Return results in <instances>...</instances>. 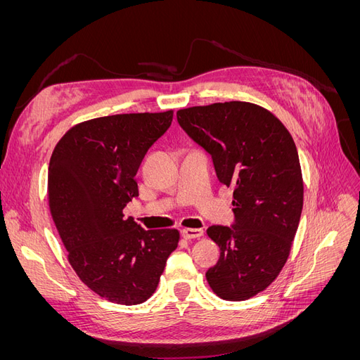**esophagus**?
<instances>
[{
    "label": "esophagus",
    "instance_id": "esophagus-1",
    "mask_svg": "<svg viewBox=\"0 0 360 360\" xmlns=\"http://www.w3.org/2000/svg\"><path fill=\"white\" fill-rule=\"evenodd\" d=\"M183 237L186 238V240H192V238H200L204 236L202 230H198V228H184L181 231Z\"/></svg>",
    "mask_w": 360,
    "mask_h": 360
}]
</instances>
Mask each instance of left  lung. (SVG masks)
Listing matches in <instances>:
<instances>
[{"label": "left lung", "mask_w": 360, "mask_h": 360, "mask_svg": "<svg viewBox=\"0 0 360 360\" xmlns=\"http://www.w3.org/2000/svg\"><path fill=\"white\" fill-rule=\"evenodd\" d=\"M177 120L234 191V225L207 230L221 249L207 282L224 300H248L278 278L297 231L303 179L296 144L278 117L249 102L184 108Z\"/></svg>", "instance_id": "obj_1"}]
</instances>
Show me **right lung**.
<instances>
[{
	"label": "right lung",
	"mask_w": 360,
	"mask_h": 360,
	"mask_svg": "<svg viewBox=\"0 0 360 360\" xmlns=\"http://www.w3.org/2000/svg\"><path fill=\"white\" fill-rule=\"evenodd\" d=\"M172 114L86 120L64 134L49 160V210L69 263L91 291L118 304L143 303L156 291L180 240L177 230L146 231L123 213L138 197L141 162Z\"/></svg>",
	"instance_id": "obj_1"
}]
</instances>
